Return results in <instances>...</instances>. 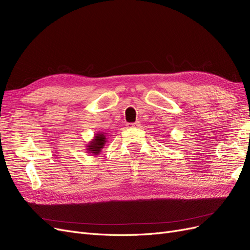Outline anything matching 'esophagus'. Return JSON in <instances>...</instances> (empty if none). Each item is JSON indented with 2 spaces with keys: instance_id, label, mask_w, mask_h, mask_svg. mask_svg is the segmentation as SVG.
Here are the masks:
<instances>
[{
  "instance_id": "34e87169",
  "label": "esophagus",
  "mask_w": 250,
  "mask_h": 250,
  "mask_svg": "<svg viewBox=\"0 0 250 250\" xmlns=\"http://www.w3.org/2000/svg\"><path fill=\"white\" fill-rule=\"evenodd\" d=\"M139 125V122H135V123H128L127 124V127L128 128H132V127H135V126H138Z\"/></svg>"
}]
</instances>
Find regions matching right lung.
Here are the masks:
<instances>
[{"label":"right lung","instance_id":"obj_1","mask_svg":"<svg viewBox=\"0 0 250 250\" xmlns=\"http://www.w3.org/2000/svg\"><path fill=\"white\" fill-rule=\"evenodd\" d=\"M105 135L104 133H99L95 137V140L92 141V143H89L88 145V151H90V153L98 154L100 152V150L103 148L104 144H105Z\"/></svg>","mask_w":250,"mask_h":250}]
</instances>
